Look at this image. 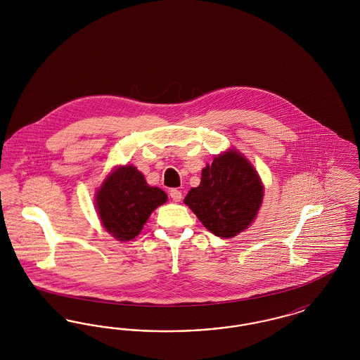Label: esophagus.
<instances>
[{
    "label": "esophagus",
    "instance_id": "esophagus-1",
    "mask_svg": "<svg viewBox=\"0 0 360 360\" xmlns=\"http://www.w3.org/2000/svg\"><path fill=\"white\" fill-rule=\"evenodd\" d=\"M170 197L174 202H179L182 200V193L178 188H172L170 190Z\"/></svg>",
    "mask_w": 360,
    "mask_h": 360
}]
</instances>
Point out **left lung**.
Segmentation results:
<instances>
[{"instance_id":"obj_1","label":"left lung","mask_w":360,"mask_h":360,"mask_svg":"<svg viewBox=\"0 0 360 360\" xmlns=\"http://www.w3.org/2000/svg\"><path fill=\"white\" fill-rule=\"evenodd\" d=\"M263 201V185L254 166L235 150L214 156L201 172L198 188L184 202L207 231L231 239L247 229Z\"/></svg>"}]
</instances>
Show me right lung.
Wrapping results in <instances>:
<instances>
[{
	"instance_id": "obj_1",
	"label": "right lung",
	"mask_w": 360,
	"mask_h": 360,
	"mask_svg": "<svg viewBox=\"0 0 360 360\" xmlns=\"http://www.w3.org/2000/svg\"><path fill=\"white\" fill-rule=\"evenodd\" d=\"M167 201L162 188L150 186L135 166H120L96 194V207L106 232L115 239H135L158 206Z\"/></svg>"
}]
</instances>
